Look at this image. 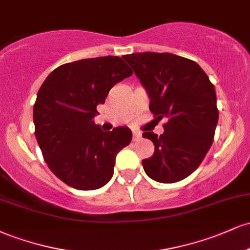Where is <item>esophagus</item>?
<instances>
[{
    "instance_id": "34e87169",
    "label": "esophagus",
    "mask_w": 250,
    "mask_h": 250,
    "mask_svg": "<svg viewBox=\"0 0 250 250\" xmlns=\"http://www.w3.org/2000/svg\"><path fill=\"white\" fill-rule=\"evenodd\" d=\"M141 139V134L137 133V131H134L133 133V141H139Z\"/></svg>"
}]
</instances>
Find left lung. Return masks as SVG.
I'll list each match as a JSON object with an SVG mask.
<instances>
[{
	"label": "left lung",
	"mask_w": 250,
	"mask_h": 250,
	"mask_svg": "<svg viewBox=\"0 0 250 250\" xmlns=\"http://www.w3.org/2000/svg\"><path fill=\"white\" fill-rule=\"evenodd\" d=\"M123 59L147 90L149 109L166 119L165 133H143L155 146L142 160L146 174L161 183L186 179L205 159L219 121L216 93L196 62L169 53H136Z\"/></svg>",
	"instance_id": "1"
}]
</instances>
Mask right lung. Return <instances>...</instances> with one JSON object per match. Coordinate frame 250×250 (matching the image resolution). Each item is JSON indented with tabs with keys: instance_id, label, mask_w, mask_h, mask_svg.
<instances>
[{
	"instance_id": "obj_1",
	"label": "right lung",
	"mask_w": 250,
	"mask_h": 250,
	"mask_svg": "<svg viewBox=\"0 0 250 250\" xmlns=\"http://www.w3.org/2000/svg\"><path fill=\"white\" fill-rule=\"evenodd\" d=\"M133 75L121 57L84 59L48 75L34 104L35 136L48 167L79 190L103 187L114 174L117 153L131 141L130 129L102 131L94 122L109 90Z\"/></svg>"
}]
</instances>
